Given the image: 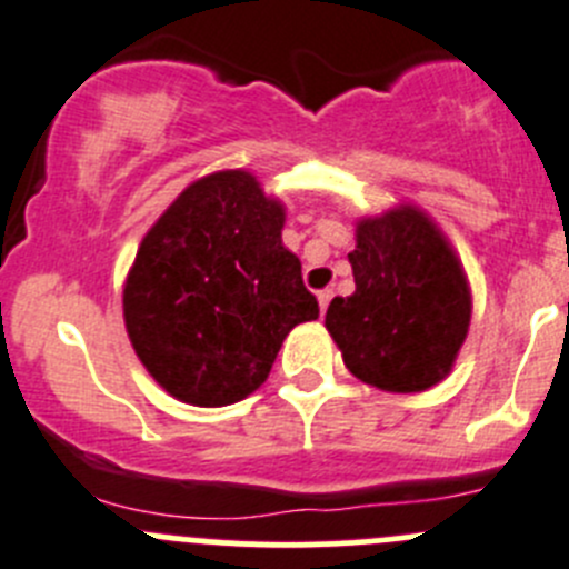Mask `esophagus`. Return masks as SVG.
<instances>
[{
  "label": "esophagus",
  "instance_id": "obj_1",
  "mask_svg": "<svg viewBox=\"0 0 569 569\" xmlns=\"http://www.w3.org/2000/svg\"><path fill=\"white\" fill-rule=\"evenodd\" d=\"M317 300H319V308H322V313H325V311H328L330 300H333V289H322L317 295Z\"/></svg>",
  "mask_w": 569,
  "mask_h": 569
}]
</instances>
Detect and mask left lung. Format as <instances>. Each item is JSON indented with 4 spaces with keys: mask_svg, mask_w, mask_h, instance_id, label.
Here are the masks:
<instances>
[{
    "mask_svg": "<svg viewBox=\"0 0 569 569\" xmlns=\"http://www.w3.org/2000/svg\"><path fill=\"white\" fill-rule=\"evenodd\" d=\"M356 291L333 297L325 328L345 367L383 391L411 395L445 380L467 339L472 297L442 230L413 206L356 224Z\"/></svg>",
    "mask_w": 569,
    "mask_h": 569,
    "instance_id": "1",
    "label": "left lung"
}]
</instances>
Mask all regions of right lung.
<instances>
[{"label":"right lung","mask_w":569,"mask_h":569,"mask_svg":"<svg viewBox=\"0 0 569 569\" xmlns=\"http://www.w3.org/2000/svg\"><path fill=\"white\" fill-rule=\"evenodd\" d=\"M286 211L244 169L191 183L144 236L124 280V325L147 372L202 408L244 400L289 330L319 317Z\"/></svg>","instance_id":"obj_1"}]
</instances>
